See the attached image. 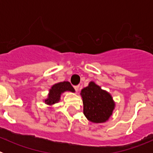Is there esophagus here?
<instances>
[{"mask_svg": "<svg viewBox=\"0 0 153 153\" xmlns=\"http://www.w3.org/2000/svg\"><path fill=\"white\" fill-rule=\"evenodd\" d=\"M74 89H75V90H76V91L77 92V91H78V90H79V85H77V86H74Z\"/></svg>", "mask_w": 153, "mask_h": 153, "instance_id": "34e87169", "label": "esophagus"}]
</instances>
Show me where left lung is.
Wrapping results in <instances>:
<instances>
[{
	"label": "left lung",
	"instance_id": "left-lung-1",
	"mask_svg": "<svg viewBox=\"0 0 153 153\" xmlns=\"http://www.w3.org/2000/svg\"><path fill=\"white\" fill-rule=\"evenodd\" d=\"M83 113L90 122L100 123L106 122L113 113L115 102L108 92L90 82L89 86L81 90Z\"/></svg>",
	"mask_w": 153,
	"mask_h": 153
}]
</instances>
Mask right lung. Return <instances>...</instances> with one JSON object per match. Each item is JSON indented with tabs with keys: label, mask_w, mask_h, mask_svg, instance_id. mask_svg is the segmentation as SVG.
I'll use <instances>...</instances> for the list:
<instances>
[{
	"label": "right lung",
	"mask_w": 153,
	"mask_h": 153,
	"mask_svg": "<svg viewBox=\"0 0 153 153\" xmlns=\"http://www.w3.org/2000/svg\"><path fill=\"white\" fill-rule=\"evenodd\" d=\"M65 91L75 92L74 87L71 86L69 82H60L54 84L50 90L48 98L45 100V103L48 105H52L58 102L60 100V95L61 93Z\"/></svg>",
	"instance_id": "obj_1"
}]
</instances>
